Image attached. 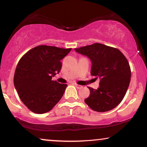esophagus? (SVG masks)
<instances>
[{"instance_id": "obj_1", "label": "esophagus", "mask_w": 147, "mask_h": 147, "mask_svg": "<svg viewBox=\"0 0 147 147\" xmlns=\"http://www.w3.org/2000/svg\"><path fill=\"white\" fill-rule=\"evenodd\" d=\"M75 86L76 87V88H78V89H80V88H82V86H80V85H78V84H75Z\"/></svg>"}]
</instances>
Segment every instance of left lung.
<instances>
[{
  "label": "left lung",
  "mask_w": 147,
  "mask_h": 147,
  "mask_svg": "<svg viewBox=\"0 0 147 147\" xmlns=\"http://www.w3.org/2000/svg\"><path fill=\"white\" fill-rule=\"evenodd\" d=\"M75 51L91 61V74L100 78L99 88H88L90 96L84 100L94 111L103 112L116 107L127 91L131 77L129 63L121 51L101 43L76 48Z\"/></svg>",
  "instance_id": "obj_1"
}]
</instances>
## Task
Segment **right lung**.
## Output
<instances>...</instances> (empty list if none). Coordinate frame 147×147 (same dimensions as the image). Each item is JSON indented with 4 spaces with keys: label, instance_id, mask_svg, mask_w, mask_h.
I'll list each match as a JSON object with an SVG mask.
<instances>
[{
    "label": "right lung",
    "instance_id": "add662e5",
    "mask_svg": "<svg viewBox=\"0 0 147 147\" xmlns=\"http://www.w3.org/2000/svg\"><path fill=\"white\" fill-rule=\"evenodd\" d=\"M71 49L37 46L27 52L18 63L14 85L20 99L34 113L50 111L63 96L67 85L51 79L59 73L61 60Z\"/></svg>",
    "mask_w": 147,
    "mask_h": 147
}]
</instances>
